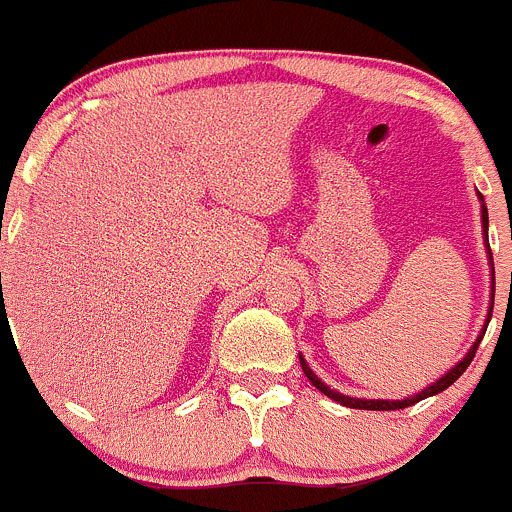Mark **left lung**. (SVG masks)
Instances as JSON below:
<instances>
[{
    "instance_id": "1",
    "label": "left lung",
    "mask_w": 512,
    "mask_h": 512,
    "mask_svg": "<svg viewBox=\"0 0 512 512\" xmlns=\"http://www.w3.org/2000/svg\"><path fill=\"white\" fill-rule=\"evenodd\" d=\"M478 198H480V221H483L485 251H488V259H490V309H488V316H485V324H483V329H480L478 339L472 342V347L467 349L465 357H462L460 362L455 364V367L447 369V372L442 374L440 379H435V382L427 384V387L422 389V392L410 394V397H405V399H362V397H349V394L337 392V389H332V387H329V384L321 382V379L314 374V369L309 367V362H306V359L299 354V362H301V369H304L306 379H309V382L314 384V387L319 389L321 394H326V397H332L334 402H339V405L352 407V410H379V412H384V410H405V407L417 405L420 399H427V397H432V394L445 392V389L450 387V384L455 382V379L462 377V372H465V369L470 367L472 357H475V352H478V344H480V339H483L485 329H488L490 316H493V299H495V266H493V253H490V241H488V208H485V201H483V196H480V193H478Z\"/></svg>"
}]
</instances>
